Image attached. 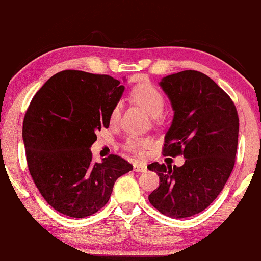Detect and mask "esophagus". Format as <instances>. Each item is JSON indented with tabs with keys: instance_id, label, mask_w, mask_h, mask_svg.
I'll return each mask as SVG.
<instances>
[{
	"instance_id": "esophagus-1",
	"label": "esophagus",
	"mask_w": 261,
	"mask_h": 261,
	"mask_svg": "<svg viewBox=\"0 0 261 261\" xmlns=\"http://www.w3.org/2000/svg\"><path fill=\"white\" fill-rule=\"evenodd\" d=\"M133 168H134V171H138V172H144L147 170V166L142 162H134Z\"/></svg>"
}]
</instances>
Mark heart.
<instances>
[{"label": "heart", "instance_id": "b5f03b06", "mask_svg": "<svg viewBox=\"0 0 261 261\" xmlns=\"http://www.w3.org/2000/svg\"><path fill=\"white\" fill-rule=\"evenodd\" d=\"M130 100L136 105L142 107L151 118L161 117L164 107H166V99L163 94L151 84L143 83L134 86L130 91ZM121 115V105L117 103L110 112V123L117 125ZM151 144L149 139L139 138V136H128L123 148L134 155H141L144 149H147Z\"/></svg>", "mask_w": 261, "mask_h": 261}]
</instances>
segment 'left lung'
Wrapping results in <instances>:
<instances>
[{"mask_svg": "<svg viewBox=\"0 0 261 261\" xmlns=\"http://www.w3.org/2000/svg\"><path fill=\"white\" fill-rule=\"evenodd\" d=\"M160 86L174 110L163 155H183L186 161L181 167L159 162L147 167L160 176V186L148 199L168 217H191L217 198L233 169L237 108L214 80L198 71L167 75Z\"/></svg>", "mask_w": 261, "mask_h": 261, "instance_id": "8db88e82", "label": "left lung"}]
</instances>
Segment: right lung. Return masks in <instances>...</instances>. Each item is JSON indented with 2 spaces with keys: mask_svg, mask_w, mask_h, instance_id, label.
Returning a JSON list of instances; mask_svg holds the SVG:
<instances>
[{
  "mask_svg": "<svg viewBox=\"0 0 261 261\" xmlns=\"http://www.w3.org/2000/svg\"><path fill=\"white\" fill-rule=\"evenodd\" d=\"M125 86L106 74L58 72L28 107L23 141L30 175L50 205L84 218L106 205L117 179L133 170L118 155L92 161L95 132L110 126V112Z\"/></svg>",
  "mask_w": 261,
  "mask_h": 261,
  "instance_id": "obj_1",
  "label": "right lung"
}]
</instances>
